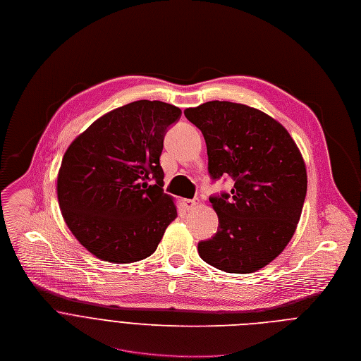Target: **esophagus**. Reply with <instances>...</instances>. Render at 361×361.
Masks as SVG:
<instances>
[{
    "instance_id": "1",
    "label": "esophagus",
    "mask_w": 361,
    "mask_h": 361,
    "mask_svg": "<svg viewBox=\"0 0 361 361\" xmlns=\"http://www.w3.org/2000/svg\"><path fill=\"white\" fill-rule=\"evenodd\" d=\"M182 203H183L185 210H192L197 206V200H195V199H183Z\"/></svg>"
}]
</instances>
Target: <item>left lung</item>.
<instances>
[{
  "instance_id": "1",
  "label": "left lung",
  "mask_w": 361,
  "mask_h": 361,
  "mask_svg": "<svg viewBox=\"0 0 361 361\" xmlns=\"http://www.w3.org/2000/svg\"><path fill=\"white\" fill-rule=\"evenodd\" d=\"M185 116L202 130L210 178L235 182L229 193L209 197L219 226L199 242V256L228 273H253L295 235L307 190L303 157L284 126L256 108L210 101Z\"/></svg>"
}]
</instances>
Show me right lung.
I'll return each instance as SVG.
<instances>
[{
    "label": "right lung",
    "instance_id": "add662e5",
    "mask_svg": "<svg viewBox=\"0 0 361 361\" xmlns=\"http://www.w3.org/2000/svg\"><path fill=\"white\" fill-rule=\"evenodd\" d=\"M182 111L140 99L97 119L68 147L56 195L63 221L94 256L132 263L151 256L178 216L159 158Z\"/></svg>",
    "mask_w": 361,
    "mask_h": 361
}]
</instances>
